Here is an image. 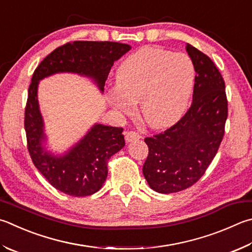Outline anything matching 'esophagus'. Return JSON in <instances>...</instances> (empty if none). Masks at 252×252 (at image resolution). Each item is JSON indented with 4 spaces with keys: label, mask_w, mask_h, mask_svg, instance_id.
Listing matches in <instances>:
<instances>
[{
    "label": "esophagus",
    "mask_w": 252,
    "mask_h": 252,
    "mask_svg": "<svg viewBox=\"0 0 252 252\" xmlns=\"http://www.w3.org/2000/svg\"><path fill=\"white\" fill-rule=\"evenodd\" d=\"M125 135H126V142H132V141L139 140L141 138V135L135 131H126Z\"/></svg>",
    "instance_id": "34e87169"
}]
</instances>
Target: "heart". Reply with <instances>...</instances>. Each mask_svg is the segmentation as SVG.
Segmentation results:
<instances>
[{
    "label": "heart",
    "instance_id": "b5f03b06",
    "mask_svg": "<svg viewBox=\"0 0 252 252\" xmlns=\"http://www.w3.org/2000/svg\"><path fill=\"white\" fill-rule=\"evenodd\" d=\"M195 77L194 63L187 55L141 48L118 67L111 102L125 114L140 102L141 116L149 126H170L189 106Z\"/></svg>",
    "mask_w": 252,
    "mask_h": 252
}]
</instances>
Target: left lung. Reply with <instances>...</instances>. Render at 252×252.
Instances as JSON below:
<instances>
[{
    "mask_svg": "<svg viewBox=\"0 0 252 252\" xmlns=\"http://www.w3.org/2000/svg\"><path fill=\"white\" fill-rule=\"evenodd\" d=\"M196 77L193 102L180 121L145 138L149 155L143 165L148 184L158 193L186 189L202 177L225 134L228 101L225 81L207 55L186 45Z\"/></svg>",
    "mask_w": 252,
    "mask_h": 252,
    "instance_id": "obj_1",
    "label": "left lung"
}]
</instances>
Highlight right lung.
<instances>
[{
	"instance_id": "obj_1",
	"label": "right lung",
	"mask_w": 252,
	"mask_h": 252,
	"mask_svg": "<svg viewBox=\"0 0 252 252\" xmlns=\"http://www.w3.org/2000/svg\"><path fill=\"white\" fill-rule=\"evenodd\" d=\"M130 49V45L116 42L76 40L55 49L34 71L25 107L27 149L36 168L63 193L80 197L101 189L108 176V159L126 145L123 129L94 125L66 154L47 152L42 145L46 136L37 100L38 82L57 72H75L94 79L103 91L113 63Z\"/></svg>"
}]
</instances>
